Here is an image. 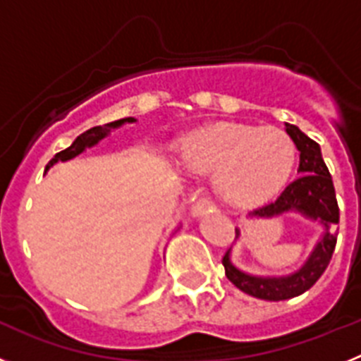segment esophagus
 I'll list each match as a JSON object with an SVG mask.
<instances>
[{"mask_svg":"<svg viewBox=\"0 0 361 361\" xmlns=\"http://www.w3.org/2000/svg\"><path fill=\"white\" fill-rule=\"evenodd\" d=\"M212 209H216V204L209 197H195L193 204H191L193 215H204V213L212 212Z\"/></svg>","mask_w":361,"mask_h":361,"instance_id":"1","label":"esophagus"}]
</instances>
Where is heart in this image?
I'll use <instances>...</instances> for the list:
<instances>
[{
  "label": "heart",
  "mask_w": 361,
  "mask_h": 361,
  "mask_svg": "<svg viewBox=\"0 0 361 361\" xmlns=\"http://www.w3.org/2000/svg\"><path fill=\"white\" fill-rule=\"evenodd\" d=\"M180 159L193 173H216L215 186L226 200L251 206L286 186L295 168L296 146L279 128L216 124L186 137Z\"/></svg>",
  "instance_id": "1"
}]
</instances>
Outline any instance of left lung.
<instances>
[{
    "label": "left lung",
    "mask_w": 361,
    "mask_h": 361,
    "mask_svg": "<svg viewBox=\"0 0 361 361\" xmlns=\"http://www.w3.org/2000/svg\"><path fill=\"white\" fill-rule=\"evenodd\" d=\"M286 130L300 152V177L283 188L276 200L264 204L253 215L271 216L296 209L311 219L320 220L325 228L324 238L318 242L302 269L296 271L295 275L280 276V279H260V276L245 275L229 262V253L222 257L226 276L235 288L244 291L245 295L269 300V302L295 298L318 282V279L329 266L334 247H336V235L329 233V229L340 222V209H338L333 177L322 159L320 146L293 124H288Z\"/></svg>",
    "instance_id": "obj_1"
}]
</instances>
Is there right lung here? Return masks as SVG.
Segmentation results:
<instances>
[{
    "instance_id": "obj_1",
    "label": "right lung",
    "mask_w": 361,
    "mask_h": 361,
    "mask_svg": "<svg viewBox=\"0 0 361 361\" xmlns=\"http://www.w3.org/2000/svg\"><path fill=\"white\" fill-rule=\"evenodd\" d=\"M123 123H133V119L132 117H128V119H121V121H116V123H108V124H103V126H94V128L86 130V132L81 133V135H79L78 139H75V141L68 146V148L63 149V152H59V153H56L52 161L47 164V168H50V166L57 161H68V159L75 157V155H79V153H81L86 146H94L95 142L101 141V139H103V137L106 135L110 130L117 128V126H121Z\"/></svg>"
}]
</instances>
